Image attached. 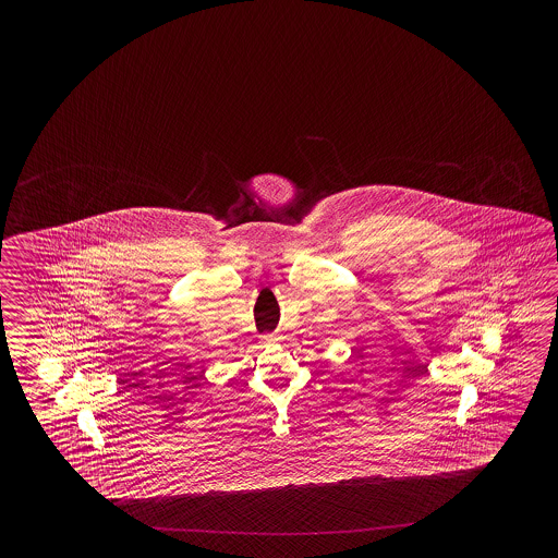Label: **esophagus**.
<instances>
[{
	"instance_id": "34e87169",
	"label": "esophagus",
	"mask_w": 558,
	"mask_h": 558,
	"mask_svg": "<svg viewBox=\"0 0 558 558\" xmlns=\"http://www.w3.org/2000/svg\"><path fill=\"white\" fill-rule=\"evenodd\" d=\"M279 341V335H263L262 337V343L269 344V343H277Z\"/></svg>"
}]
</instances>
